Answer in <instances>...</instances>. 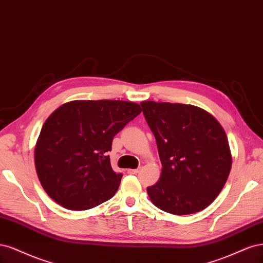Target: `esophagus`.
Instances as JSON below:
<instances>
[{"label": "esophagus", "mask_w": 263, "mask_h": 263, "mask_svg": "<svg viewBox=\"0 0 263 263\" xmlns=\"http://www.w3.org/2000/svg\"><path fill=\"white\" fill-rule=\"evenodd\" d=\"M141 171V168H137V169H128V173L131 175H137L139 172Z\"/></svg>", "instance_id": "1"}]
</instances>
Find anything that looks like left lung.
<instances>
[{
  "mask_svg": "<svg viewBox=\"0 0 263 263\" xmlns=\"http://www.w3.org/2000/svg\"><path fill=\"white\" fill-rule=\"evenodd\" d=\"M141 106L163 166L159 180L146 189L152 203L175 215L204 210L222 191L232 168L223 126L193 105L149 100Z\"/></svg>",
  "mask_w": 263,
  "mask_h": 263,
  "instance_id": "1",
  "label": "left lung"
}]
</instances>
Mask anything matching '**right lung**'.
<instances>
[{
	"mask_svg": "<svg viewBox=\"0 0 263 263\" xmlns=\"http://www.w3.org/2000/svg\"><path fill=\"white\" fill-rule=\"evenodd\" d=\"M141 114L124 100H73L42 125L35 166L42 188L61 206L84 211L111 199L122 178L110 164L115 135Z\"/></svg>",
	"mask_w": 263,
	"mask_h": 263,
	"instance_id": "add662e5",
	"label": "right lung"
}]
</instances>
